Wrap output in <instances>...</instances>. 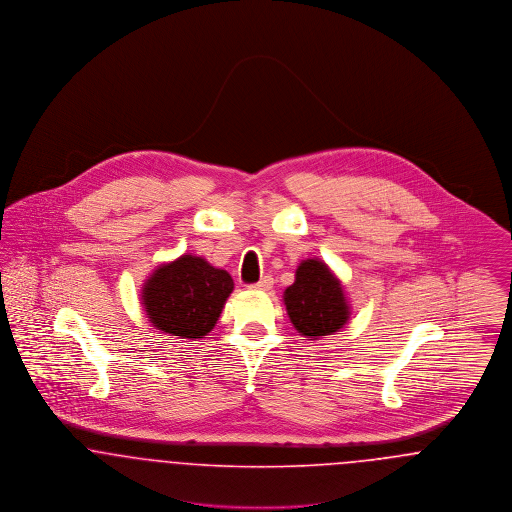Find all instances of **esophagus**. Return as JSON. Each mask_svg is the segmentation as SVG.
<instances>
[{
    "label": "esophagus",
    "instance_id": "34e87169",
    "mask_svg": "<svg viewBox=\"0 0 512 512\" xmlns=\"http://www.w3.org/2000/svg\"><path fill=\"white\" fill-rule=\"evenodd\" d=\"M272 278L270 276H265V278H261L259 282H255V284H249V288L251 290H263V292H267V290H270L272 288Z\"/></svg>",
    "mask_w": 512,
    "mask_h": 512
}]
</instances>
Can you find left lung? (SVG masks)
<instances>
[{
  "label": "left lung",
  "mask_w": 512,
  "mask_h": 512,
  "mask_svg": "<svg viewBox=\"0 0 512 512\" xmlns=\"http://www.w3.org/2000/svg\"><path fill=\"white\" fill-rule=\"evenodd\" d=\"M284 301L295 330L307 338L330 336L349 317L340 282L317 259L299 265L295 282L284 292Z\"/></svg>",
  "instance_id": "obj_1"
}]
</instances>
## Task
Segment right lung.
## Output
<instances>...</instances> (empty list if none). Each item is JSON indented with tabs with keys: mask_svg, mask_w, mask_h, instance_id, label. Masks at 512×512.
<instances>
[{
	"mask_svg": "<svg viewBox=\"0 0 512 512\" xmlns=\"http://www.w3.org/2000/svg\"><path fill=\"white\" fill-rule=\"evenodd\" d=\"M234 282L205 259L182 255L157 268L144 288V307L159 330L180 338L207 336L217 324Z\"/></svg>",
	"mask_w": 512,
	"mask_h": 512,
	"instance_id": "right-lung-1",
	"label": "right lung"
}]
</instances>
